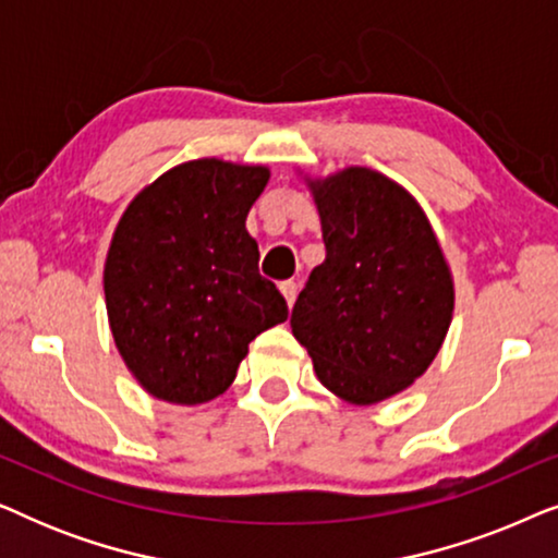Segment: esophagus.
Masks as SVG:
<instances>
[{
  "label": "esophagus",
  "instance_id": "esophagus-1",
  "mask_svg": "<svg viewBox=\"0 0 558 558\" xmlns=\"http://www.w3.org/2000/svg\"><path fill=\"white\" fill-rule=\"evenodd\" d=\"M279 292L284 294L287 304H289V307H292L294 300H296V281H281V284H279Z\"/></svg>",
  "mask_w": 558,
  "mask_h": 558
}]
</instances>
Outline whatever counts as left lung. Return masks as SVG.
I'll return each mask as SVG.
<instances>
[{"label":"left lung","instance_id":"8db88e82","mask_svg":"<svg viewBox=\"0 0 558 558\" xmlns=\"http://www.w3.org/2000/svg\"><path fill=\"white\" fill-rule=\"evenodd\" d=\"M325 262L292 310L319 384L350 403H378L429 368L452 323L454 284L424 210L368 167L310 182Z\"/></svg>","mask_w":558,"mask_h":558}]
</instances>
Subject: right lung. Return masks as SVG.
<instances>
[{
    "label": "right lung",
    "instance_id": "obj_1",
    "mask_svg": "<svg viewBox=\"0 0 558 558\" xmlns=\"http://www.w3.org/2000/svg\"><path fill=\"white\" fill-rule=\"evenodd\" d=\"M266 182V167L193 159L144 187L121 216L104 266L106 312L126 368L157 399H216L248 342L287 319L246 231Z\"/></svg>",
    "mask_w": 558,
    "mask_h": 558
}]
</instances>
